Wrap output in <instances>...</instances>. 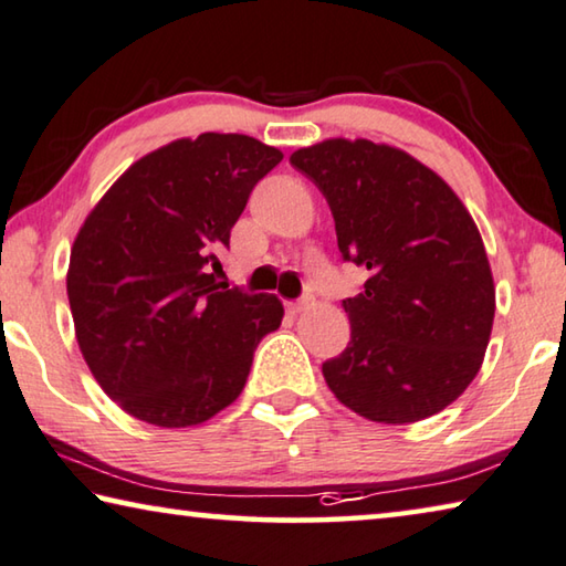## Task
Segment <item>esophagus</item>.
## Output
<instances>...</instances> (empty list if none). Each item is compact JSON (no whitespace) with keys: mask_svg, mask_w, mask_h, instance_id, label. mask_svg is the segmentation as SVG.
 I'll return each instance as SVG.
<instances>
[{"mask_svg":"<svg viewBox=\"0 0 566 566\" xmlns=\"http://www.w3.org/2000/svg\"><path fill=\"white\" fill-rule=\"evenodd\" d=\"M310 307V300H297V302H286V312H290V315H302L304 310Z\"/></svg>","mask_w":566,"mask_h":566,"instance_id":"1","label":"esophagus"}]
</instances>
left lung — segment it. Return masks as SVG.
Masks as SVG:
<instances>
[{
    "label": "left lung",
    "instance_id": "1",
    "mask_svg": "<svg viewBox=\"0 0 566 566\" xmlns=\"http://www.w3.org/2000/svg\"><path fill=\"white\" fill-rule=\"evenodd\" d=\"M290 164L325 196L345 262L370 276L343 307L349 343L322 365L335 398L375 423H416L469 388L496 290L476 221L436 170L400 148L329 138Z\"/></svg>",
    "mask_w": 566,
    "mask_h": 566
}]
</instances>
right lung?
Returning a JSON list of instances; mask_svg holds the SVG:
<instances>
[{
    "label": "right lung",
    "instance_id": "1",
    "mask_svg": "<svg viewBox=\"0 0 566 566\" xmlns=\"http://www.w3.org/2000/svg\"><path fill=\"white\" fill-rule=\"evenodd\" d=\"M280 160L256 138L201 133L136 160L87 213L70 251V312L90 373L128 416L199 426L244 390L284 307L229 290L211 266Z\"/></svg>",
    "mask_w": 566,
    "mask_h": 566
}]
</instances>
